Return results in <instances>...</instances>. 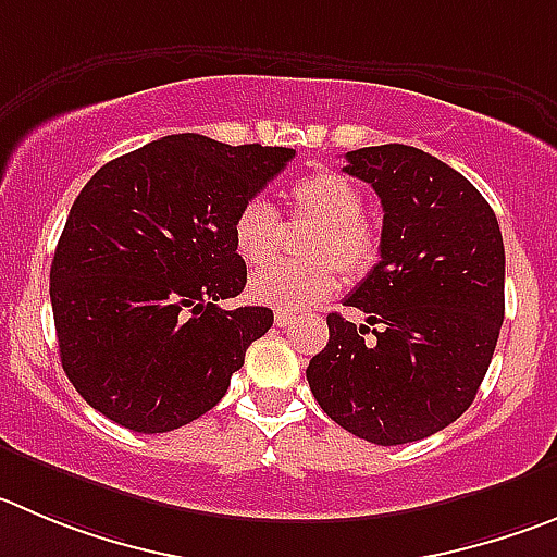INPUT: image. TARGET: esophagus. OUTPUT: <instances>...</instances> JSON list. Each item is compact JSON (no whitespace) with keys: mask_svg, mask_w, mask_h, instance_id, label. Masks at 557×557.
I'll return each instance as SVG.
<instances>
[{"mask_svg":"<svg viewBox=\"0 0 557 557\" xmlns=\"http://www.w3.org/2000/svg\"><path fill=\"white\" fill-rule=\"evenodd\" d=\"M274 321H277V326H290L294 315L285 313V310H277V313H274Z\"/></svg>","mask_w":557,"mask_h":557,"instance_id":"esophagus-1","label":"esophagus"}]
</instances>
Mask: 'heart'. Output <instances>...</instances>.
Returning a JSON list of instances; mask_svg holds the SVG:
<instances>
[{
    "instance_id": "1",
    "label": "heart",
    "mask_w": 557,
    "mask_h": 557,
    "mask_svg": "<svg viewBox=\"0 0 557 557\" xmlns=\"http://www.w3.org/2000/svg\"><path fill=\"white\" fill-rule=\"evenodd\" d=\"M296 214L315 220L305 238V263L274 261L249 280L258 302L280 310H305L324 302L341 285L337 270L362 277L379 258V236L362 220V191L335 170H315L290 189ZM233 247L247 263H267L277 249L280 216L269 202L247 200L233 216Z\"/></svg>"
}]
</instances>
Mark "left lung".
I'll use <instances>...</instances> for the list:
<instances>
[{
    "label": "left lung",
    "instance_id": "obj_1",
    "mask_svg": "<svg viewBox=\"0 0 557 557\" xmlns=\"http://www.w3.org/2000/svg\"><path fill=\"white\" fill-rule=\"evenodd\" d=\"M343 170L382 200V261L346 299L371 326L326 315L330 343L308 382L360 440L414 443L461 418L490 371L506 313L500 225L481 191L425 150H349Z\"/></svg>",
    "mask_w": 557,
    "mask_h": 557
}]
</instances>
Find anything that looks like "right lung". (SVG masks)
<instances>
[{
	"mask_svg": "<svg viewBox=\"0 0 557 557\" xmlns=\"http://www.w3.org/2000/svg\"><path fill=\"white\" fill-rule=\"evenodd\" d=\"M290 159V148L170 134L87 181L49 294L62 371L92 409L164 434L222 401L274 321L269 308H220L247 285L233 216Z\"/></svg>",
	"mask_w": 557,
	"mask_h": 557,
	"instance_id": "right-lung-1",
	"label": "right lung"
}]
</instances>
